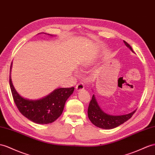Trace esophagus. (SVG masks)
Returning <instances> with one entry per match:
<instances>
[{"label":"esophagus","mask_w":155,"mask_h":155,"mask_svg":"<svg viewBox=\"0 0 155 155\" xmlns=\"http://www.w3.org/2000/svg\"><path fill=\"white\" fill-rule=\"evenodd\" d=\"M84 88V85L82 82H78L76 86V89L77 91L83 90Z\"/></svg>","instance_id":"1"}]
</instances>
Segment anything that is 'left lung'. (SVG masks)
Segmentation results:
<instances>
[{
    "instance_id": "1",
    "label": "left lung",
    "mask_w": 155,
    "mask_h": 155,
    "mask_svg": "<svg viewBox=\"0 0 155 155\" xmlns=\"http://www.w3.org/2000/svg\"><path fill=\"white\" fill-rule=\"evenodd\" d=\"M125 45L128 47L133 52L134 51L129 44L124 41ZM136 111H134L128 114L120 116H113L104 113L99 107L97 103L95 98L94 95L92 97L88 109V115L90 120L93 124L103 129H113L114 128L121 125L132 117L133 114Z\"/></svg>"
}]
</instances>
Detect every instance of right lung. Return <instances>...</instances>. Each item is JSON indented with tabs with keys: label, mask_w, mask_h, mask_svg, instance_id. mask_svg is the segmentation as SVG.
I'll use <instances>...</instances> for the list:
<instances>
[{
	"label": "right lung",
	"mask_w": 155,
	"mask_h": 155,
	"mask_svg": "<svg viewBox=\"0 0 155 155\" xmlns=\"http://www.w3.org/2000/svg\"><path fill=\"white\" fill-rule=\"evenodd\" d=\"M9 78L14 101L19 111L25 117L37 124H49L60 117L65 101L74 89V87L58 88L41 100H29L19 96L12 83L10 76Z\"/></svg>",
	"instance_id": "obj_1"
}]
</instances>
